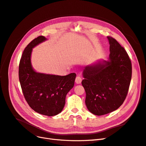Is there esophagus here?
I'll use <instances>...</instances> for the list:
<instances>
[{
    "label": "esophagus",
    "instance_id": "34e87169",
    "mask_svg": "<svg viewBox=\"0 0 146 146\" xmlns=\"http://www.w3.org/2000/svg\"><path fill=\"white\" fill-rule=\"evenodd\" d=\"M82 78L80 76H78L75 79V82L77 84H80L82 82Z\"/></svg>",
    "mask_w": 146,
    "mask_h": 146
}]
</instances>
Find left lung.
I'll use <instances>...</instances> for the list:
<instances>
[{
  "instance_id": "left-lung-1",
  "label": "left lung",
  "mask_w": 146,
  "mask_h": 146,
  "mask_svg": "<svg viewBox=\"0 0 146 146\" xmlns=\"http://www.w3.org/2000/svg\"><path fill=\"white\" fill-rule=\"evenodd\" d=\"M107 38L110 44L109 61L87 66L83 72L85 104L96 115L115 111L123 104L132 76L131 61L127 51L113 38Z\"/></svg>"
}]
</instances>
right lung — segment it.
I'll list each match as a JSON object with an SVG mask.
<instances>
[{
  "instance_id": "obj_1",
  "label": "right lung",
  "mask_w": 146,
  "mask_h": 146,
  "mask_svg": "<svg viewBox=\"0 0 146 146\" xmlns=\"http://www.w3.org/2000/svg\"><path fill=\"white\" fill-rule=\"evenodd\" d=\"M39 36L25 48L19 65V79L23 94L34 111L44 115H56L63 110L67 94L74 86L76 74L58 76L37 73L31 63L33 48L45 41Z\"/></svg>"
}]
</instances>
